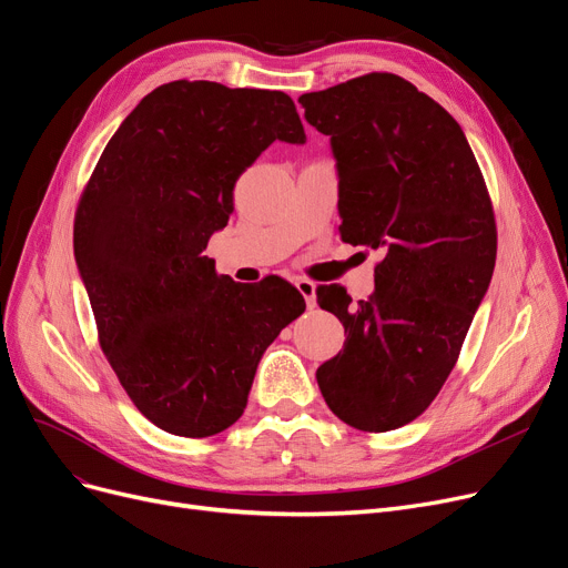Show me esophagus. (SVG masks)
<instances>
[{
    "instance_id": "1",
    "label": "esophagus",
    "mask_w": 568,
    "mask_h": 568,
    "mask_svg": "<svg viewBox=\"0 0 568 568\" xmlns=\"http://www.w3.org/2000/svg\"><path fill=\"white\" fill-rule=\"evenodd\" d=\"M294 285H297V290L302 292V297L306 300V306L315 308V304H317V300H315V283L306 281V278H297V281H294Z\"/></svg>"
}]
</instances>
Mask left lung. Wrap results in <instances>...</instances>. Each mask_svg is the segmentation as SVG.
Masks as SVG:
<instances>
[{"label": "left lung", "instance_id": "left-lung-1", "mask_svg": "<svg viewBox=\"0 0 568 568\" xmlns=\"http://www.w3.org/2000/svg\"><path fill=\"white\" fill-rule=\"evenodd\" d=\"M329 136L341 239L383 253L376 287L353 304L338 285L317 304L348 332L315 372L332 413L362 432L415 420L450 376L497 260L491 202L457 120L394 73L300 97Z\"/></svg>", "mask_w": 568, "mask_h": 568}]
</instances>
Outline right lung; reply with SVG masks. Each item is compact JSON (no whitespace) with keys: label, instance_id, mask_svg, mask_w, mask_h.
I'll list each match as a JSON object with an SVG mask.
<instances>
[{"label":"right lung","instance_id":"obj_1","mask_svg":"<svg viewBox=\"0 0 568 568\" xmlns=\"http://www.w3.org/2000/svg\"><path fill=\"white\" fill-rule=\"evenodd\" d=\"M274 141L306 143L285 92L166 83L122 120L81 196L73 257L102 351L169 434L234 425L264 351L306 311L287 281L234 283L204 255L239 176Z\"/></svg>","mask_w":568,"mask_h":568}]
</instances>
